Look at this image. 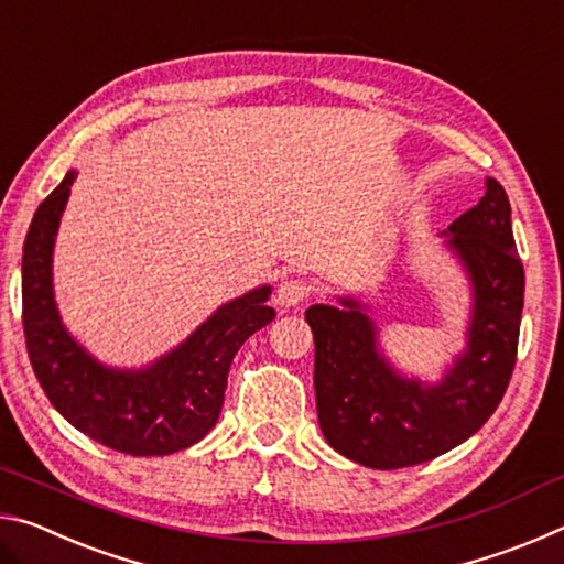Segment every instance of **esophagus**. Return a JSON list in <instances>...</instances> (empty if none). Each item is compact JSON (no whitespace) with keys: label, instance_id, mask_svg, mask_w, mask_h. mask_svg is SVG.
<instances>
[{"label":"esophagus","instance_id":"obj_1","mask_svg":"<svg viewBox=\"0 0 564 564\" xmlns=\"http://www.w3.org/2000/svg\"><path fill=\"white\" fill-rule=\"evenodd\" d=\"M311 295V285L305 283L303 279H283L279 285V293H275V301L285 308H291V305H299Z\"/></svg>","mask_w":564,"mask_h":564}]
</instances>
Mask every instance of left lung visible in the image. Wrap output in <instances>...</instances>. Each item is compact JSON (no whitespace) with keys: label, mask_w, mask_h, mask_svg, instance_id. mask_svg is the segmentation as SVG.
I'll return each mask as SVG.
<instances>
[{"label":"left lung","mask_w":564,"mask_h":564,"mask_svg":"<svg viewBox=\"0 0 564 564\" xmlns=\"http://www.w3.org/2000/svg\"><path fill=\"white\" fill-rule=\"evenodd\" d=\"M453 251L470 273L475 308L467 350L433 388L400 378L376 348L360 303L311 305L318 423L328 445L373 470H398L453 451L488 423L518 360L524 271L514 251L510 202L488 178L480 204L451 224Z\"/></svg>","instance_id":"left-lung-1"}]
</instances>
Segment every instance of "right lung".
Instances as JSON below:
<instances>
[{
    "label": "right lung",
    "mask_w": 564,
    "mask_h": 564,
    "mask_svg": "<svg viewBox=\"0 0 564 564\" xmlns=\"http://www.w3.org/2000/svg\"><path fill=\"white\" fill-rule=\"evenodd\" d=\"M76 171L44 198L24 238L22 323L34 376L50 403L91 441L147 457L194 445L221 413L228 368L275 311L271 285L218 308L176 350L147 370H111L62 326L52 291V248Z\"/></svg>",
    "instance_id": "right-lung-1"
}]
</instances>
